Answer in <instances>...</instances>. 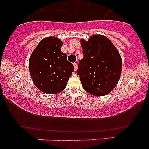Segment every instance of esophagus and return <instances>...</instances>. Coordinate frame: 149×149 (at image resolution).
I'll use <instances>...</instances> for the list:
<instances>
[{"label": "esophagus", "instance_id": "obj_1", "mask_svg": "<svg viewBox=\"0 0 149 149\" xmlns=\"http://www.w3.org/2000/svg\"><path fill=\"white\" fill-rule=\"evenodd\" d=\"M73 65H74V70H77V63H73Z\"/></svg>", "mask_w": 149, "mask_h": 149}]
</instances>
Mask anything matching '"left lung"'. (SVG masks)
Wrapping results in <instances>:
<instances>
[{"mask_svg": "<svg viewBox=\"0 0 149 149\" xmlns=\"http://www.w3.org/2000/svg\"><path fill=\"white\" fill-rule=\"evenodd\" d=\"M84 58L79 61L77 73L83 88L94 96L109 94L119 82L122 62L119 51L103 35L81 39Z\"/></svg>", "mask_w": 149, "mask_h": 149, "instance_id": "left-lung-1", "label": "left lung"}]
</instances>
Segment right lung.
<instances>
[{
	"instance_id": "obj_1",
	"label": "right lung",
	"mask_w": 149,
	"mask_h": 149,
	"mask_svg": "<svg viewBox=\"0 0 149 149\" xmlns=\"http://www.w3.org/2000/svg\"><path fill=\"white\" fill-rule=\"evenodd\" d=\"M63 42L55 36L43 39L37 45L29 59V70L33 82L42 93L56 94L65 89L74 71L61 51Z\"/></svg>"
}]
</instances>
